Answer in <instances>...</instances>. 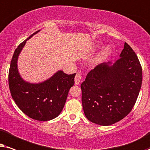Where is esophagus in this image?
<instances>
[{"label":"esophagus","instance_id":"34e87169","mask_svg":"<svg viewBox=\"0 0 150 150\" xmlns=\"http://www.w3.org/2000/svg\"><path fill=\"white\" fill-rule=\"evenodd\" d=\"M82 78V77H81V75L79 73H77L76 74V75H75V84H79V82H80L81 79Z\"/></svg>","mask_w":150,"mask_h":150}]
</instances>
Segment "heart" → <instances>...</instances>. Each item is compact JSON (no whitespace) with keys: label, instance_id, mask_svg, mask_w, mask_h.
I'll use <instances>...</instances> for the list:
<instances>
[{"label":"heart","instance_id":"heart-1","mask_svg":"<svg viewBox=\"0 0 150 150\" xmlns=\"http://www.w3.org/2000/svg\"><path fill=\"white\" fill-rule=\"evenodd\" d=\"M110 48H106V49H105L104 51H103V53H102V57H105V56H107L110 53Z\"/></svg>","mask_w":150,"mask_h":150}]
</instances>
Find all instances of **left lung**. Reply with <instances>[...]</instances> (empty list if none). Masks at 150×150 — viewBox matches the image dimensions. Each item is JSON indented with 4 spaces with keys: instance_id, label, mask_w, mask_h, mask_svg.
Returning a JSON list of instances; mask_svg holds the SVG:
<instances>
[{
    "instance_id": "8db88e82",
    "label": "left lung",
    "mask_w": 150,
    "mask_h": 150,
    "mask_svg": "<svg viewBox=\"0 0 150 150\" xmlns=\"http://www.w3.org/2000/svg\"><path fill=\"white\" fill-rule=\"evenodd\" d=\"M97 65L81 84V101L90 121L110 125L121 121L132 110L142 84V67L128 44L112 66Z\"/></svg>"
}]
</instances>
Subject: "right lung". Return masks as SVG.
<instances>
[{"mask_svg": "<svg viewBox=\"0 0 150 150\" xmlns=\"http://www.w3.org/2000/svg\"><path fill=\"white\" fill-rule=\"evenodd\" d=\"M39 31L20 44L13 53L9 71V86L11 97L21 110L30 118L37 121H49L55 118L62 110L76 73L68 75L57 71L53 77L38 84L25 82L17 69L19 53L26 41Z\"/></svg>", "mask_w": 150, "mask_h": 150, "instance_id": "obj_1", "label": "right lung"}]
</instances>
